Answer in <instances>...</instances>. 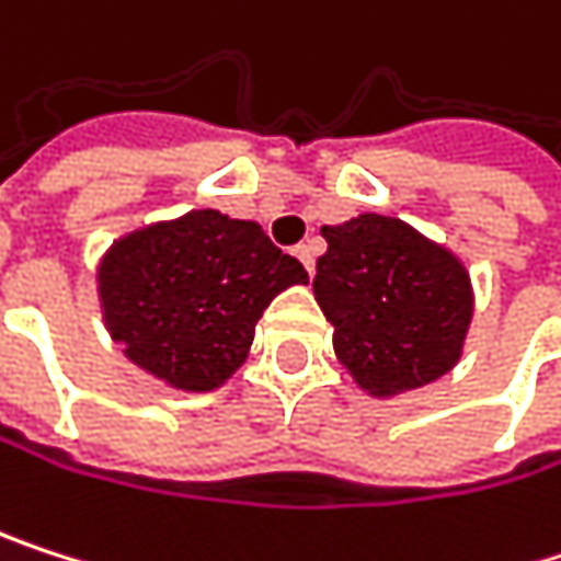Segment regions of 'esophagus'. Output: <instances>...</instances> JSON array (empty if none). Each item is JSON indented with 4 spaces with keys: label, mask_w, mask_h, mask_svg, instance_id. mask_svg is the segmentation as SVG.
Here are the masks:
<instances>
[{
    "label": "esophagus",
    "mask_w": 561,
    "mask_h": 561,
    "mask_svg": "<svg viewBox=\"0 0 561 561\" xmlns=\"http://www.w3.org/2000/svg\"><path fill=\"white\" fill-rule=\"evenodd\" d=\"M293 252H296V259H299V262H302V265H306L309 272L316 268V245H312V242H299V245H296Z\"/></svg>",
    "instance_id": "esophagus-1"
}]
</instances>
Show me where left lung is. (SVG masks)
Returning a JSON list of instances; mask_svg holds the SVG:
<instances>
[{
    "label": "left lung",
    "mask_w": 561,
    "mask_h": 561,
    "mask_svg": "<svg viewBox=\"0 0 561 561\" xmlns=\"http://www.w3.org/2000/svg\"><path fill=\"white\" fill-rule=\"evenodd\" d=\"M316 302L332 322L335 355L371 398L444 378L463 355L473 319L467 265L394 216L362 213L322 226Z\"/></svg>",
    "instance_id": "1"
}]
</instances>
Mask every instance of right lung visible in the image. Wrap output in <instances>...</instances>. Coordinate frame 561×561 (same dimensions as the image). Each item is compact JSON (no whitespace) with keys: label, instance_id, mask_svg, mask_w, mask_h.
<instances>
[{"label":"right lung","instance_id":"right-lung-1","mask_svg":"<svg viewBox=\"0 0 561 561\" xmlns=\"http://www.w3.org/2000/svg\"><path fill=\"white\" fill-rule=\"evenodd\" d=\"M309 272L259 222L190 209L121 236L98 265L101 316L124 355L176 391H213L245 362L268 302Z\"/></svg>","mask_w":561,"mask_h":561}]
</instances>
